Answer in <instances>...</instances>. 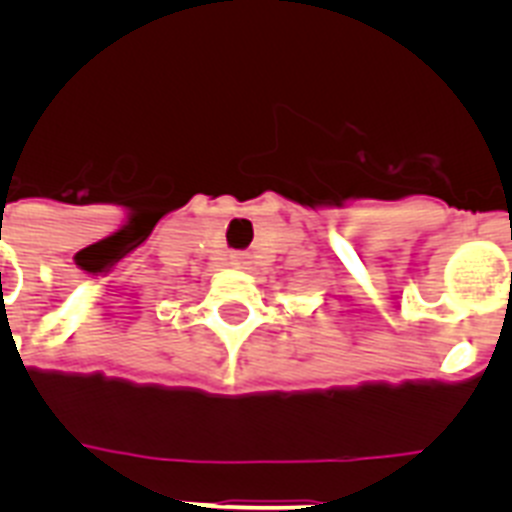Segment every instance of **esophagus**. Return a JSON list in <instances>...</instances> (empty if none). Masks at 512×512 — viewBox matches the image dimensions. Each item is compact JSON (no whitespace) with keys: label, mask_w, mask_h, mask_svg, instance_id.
<instances>
[{"label":"esophagus","mask_w":512,"mask_h":512,"mask_svg":"<svg viewBox=\"0 0 512 512\" xmlns=\"http://www.w3.org/2000/svg\"><path fill=\"white\" fill-rule=\"evenodd\" d=\"M230 266H235V269H248V266H251V256L243 251L230 253Z\"/></svg>","instance_id":"obj_1"}]
</instances>
